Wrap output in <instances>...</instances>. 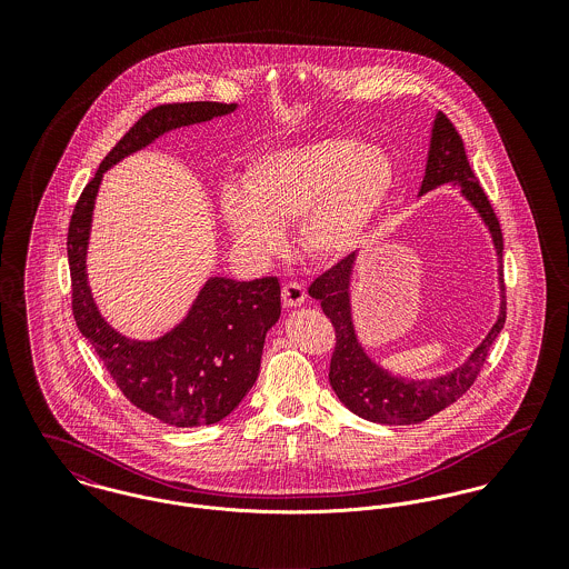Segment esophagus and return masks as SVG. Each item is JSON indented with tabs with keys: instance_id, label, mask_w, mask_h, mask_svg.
Instances as JSON below:
<instances>
[{
	"instance_id": "obj_1",
	"label": "esophagus",
	"mask_w": 569,
	"mask_h": 569,
	"mask_svg": "<svg viewBox=\"0 0 569 569\" xmlns=\"http://www.w3.org/2000/svg\"><path fill=\"white\" fill-rule=\"evenodd\" d=\"M282 300L287 307H302V302L307 300L305 284H300V282L282 284Z\"/></svg>"
}]
</instances>
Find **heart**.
I'll return each instance as SVG.
<instances>
[{"mask_svg":"<svg viewBox=\"0 0 569 569\" xmlns=\"http://www.w3.org/2000/svg\"><path fill=\"white\" fill-rule=\"evenodd\" d=\"M395 163L375 144L316 138L256 156L241 181L221 188V214L237 243L256 256L296 241L316 258H339L361 243L395 188Z\"/></svg>","mask_w":569,"mask_h":569,"instance_id":"b5f03b06","label":"heart"}]
</instances>
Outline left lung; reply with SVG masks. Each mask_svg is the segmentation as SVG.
<instances>
[{"label":"left lung","instance_id":"obj_1","mask_svg":"<svg viewBox=\"0 0 569 569\" xmlns=\"http://www.w3.org/2000/svg\"><path fill=\"white\" fill-rule=\"evenodd\" d=\"M442 183H451L460 188V194L476 208L480 219L488 228L492 247L497 253V280L503 291V269H501V251L503 239L499 221L490 208L480 181L476 179L462 138L458 136L451 120L438 111L431 124L429 151L425 163V177L420 183V197ZM357 262V251L332 264L316 282L309 287V296L320 300L322 311L335 326V352L330 359L328 381L335 390L337 399L348 407L352 413L379 422V425H413L422 422L440 409L456 403L478 379L488 350L506 322V300L501 293L499 316L490 326L487 337L480 346L467 357L462 366L456 370L431 377V379H406L392 375L388 368L377 363L368 350L361 346L355 322H352V302H350V282Z\"/></svg>","mask_w":569,"mask_h":569}]
</instances>
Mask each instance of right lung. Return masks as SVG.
Returning a JSON list of instances; mask_svg holds the SVG:
<instances>
[{"label": "right lung", "mask_w": 569, "mask_h": 569, "mask_svg": "<svg viewBox=\"0 0 569 569\" xmlns=\"http://www.w3.org/2000/svg\"><path fill=\"white\" fill-rule=\"evenodd\" d=\"M237 102H172L147 111L84 186L68 230L72 311L122 395L172 427L214 425L232 413L260 372L267 330L280 318L278 278L212 276L186 318L158 339H129L109 325L87 284V244L102 174L160 136L237 111Z\"/></svg>", "instance_id": "right-lung-1"}]
</instances>
